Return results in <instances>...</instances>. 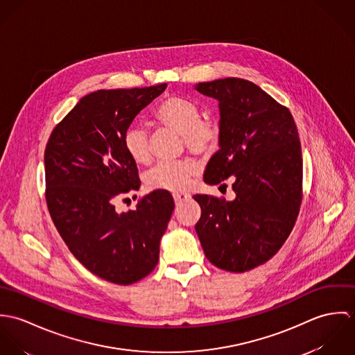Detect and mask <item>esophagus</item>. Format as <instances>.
<instances>
[{"label": "esophagus", "mask_w": 355, "mask_h": 355, "mask_svg": "<svg viewBox=\"0 0 355 355\" xmlns=\"http://www.w3.org/2000/svg\"><path fill=\"white\" fill-rule=\"evenodd\" d=\"M190 198H191V196L187 194V193H173V200H175L176 205L184 202V201H187Z\"/></svg>", "instance_id": "34e87169"}]
</instances>
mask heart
Returning a JSON list of instances; mask_svg holds the SVG:
<instances>
[{
    "mask_svg": "<svg viewBox=\"0 0 355 355\" xmlns=\"http://www.w3.org/2000/svg\"><path fill=\"white\" fill-rule=\"evenodd\" d=\"M157 120L169 130L182 135L183 145L190 152L210 154L221 141V125L214 119H201L198 106L180 97H171L162 102L155 113ZM128 155L141 165L149 164V132L144 125H131L123 138ZM200 173L197 161L186 158L157 164L146 175V186L150 190L183 191L190 187Z\"/></svg>",
    "mask_w": 355,
    "mask_h": 355,
    "instance_id": "b5f03b06",
    "label": "heart"
}]
</instances>
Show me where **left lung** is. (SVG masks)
<instances>
[{"instance_id":"obj_1","label":"left lung","mask_w":355,"mask_h":355,"mask_svg":"<svg viewBox=\"0 0 355 355\" xmlns=\"http://www.w3.org/2000/svg\"><path fill=\"white\" fill-rule=\"evenodd\" d=\"M196 90L218 101L223 131L203 180L218 184L232 176L236 196H194L202 210L196 231L213 265L246 272L277 253L295 225L302 202L300 134L291 112L253 82L225 78Z\"/></svg>"}]
</instances>
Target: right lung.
<instances>
[{
  "label": "right lung",
  "mask_w": 355,
  "mask_h": 355,
  "mask_svg": "<svg viewBox=\"0 0 355 355\" xmlns=\"http://www.w3.org/2000/svg\"><path fill=\"white\" fill-rule=\"evenodd\" d=\"M165 89L166 83L90 93L54 127L46 145L45 196L51 220L75 258L114 284L139 282L155 268L175 207L166 190H154L132 210L114 207L141 186L124 134Z\"/></svg>",
  "instance_id": "add662e5"
}]
</instances>
